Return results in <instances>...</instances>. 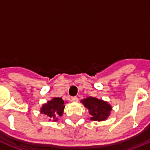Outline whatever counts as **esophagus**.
Segmentation results:
<instances>
[{
  "label": "esophagus",
  "instance_id": "1",
  "mask_svg": "<svg viewBox=\"0 0 150 150\" xmlns=\"http://www.w3.org/2000/svg\"><path fill=\"white\" fill-rule=\"evenodd\" d=\"M78 97L77 96H73V97H71V100L73 101V102H77L78 101Z\"/></svg>",
  "mask_w": 150,
  "mask_h": 150
}]
</instances>
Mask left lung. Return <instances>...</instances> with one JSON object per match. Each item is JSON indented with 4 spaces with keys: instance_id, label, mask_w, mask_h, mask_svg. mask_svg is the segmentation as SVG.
Listing matches in <instances>:
<instances>
[{
    "instance_id": "8db88e82",
    "label": "left lung",
    "mask_w": 150,
    "mask_h": 150,
    "mask_svg": "<svg viewBox=\"0 0 150 150\" xmlns=\"http://www.w3.org/2000/svg\"><path fill=\"white\" fill-rule=\"evenodd\" d=\"M81 103L87 108L91 115V120L102 121L105 120L110 115L112 106L106 101L99 100L97 98L87 97L82 100Z\"/></svg>"
}]
</instances>
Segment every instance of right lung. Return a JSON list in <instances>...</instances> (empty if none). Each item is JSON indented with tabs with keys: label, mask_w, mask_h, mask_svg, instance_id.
<instances>
[{
	"label": "right lung",
	"mask_w": 150,
	"mask_h": 150,
	"mask_svg": "<svg viewBox=\"0 0 150 150\" xmlns=\"http://www.w3.org/2000/svg\"><path fill=\"white\" fill-rule=\"evenodd\" d=\"M64 101L62 98H53L51 100L48 101L46 104H44L41 108V113L45 114L50 120H53L54 121L57 120L58 116H61L64 110Z\"/></svg>",
	"instance_id": "right-lung-1"
}]
</instances>
